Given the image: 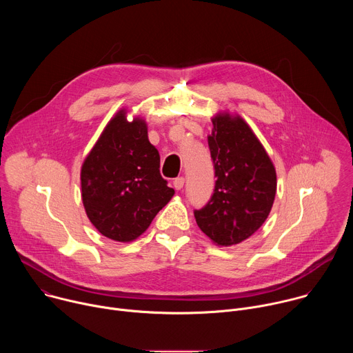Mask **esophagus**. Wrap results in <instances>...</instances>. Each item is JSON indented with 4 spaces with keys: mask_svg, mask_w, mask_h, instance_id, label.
Here are the masks:
<instances>
[{
    "mask_svg": "<svg viewBox=\"0 0 353 353\" xmlns=\"http://www.w3.org/2000/svg\"><path fill=\"white\" fill-rule=\"evenodd\" d=\"M173 185H174L176 190H181L183 185H184V177H177V179H174Z\"/></svg>",
    "mask_w": 353,
    "mask_h": 353,
    "instance_id": "1",
    "label": "esophagus"
}]
</instances>
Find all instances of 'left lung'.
Instances as JSON below:
<instances>
[{
  "label": "left lung",
  "instance_id": "8db88e82",
  "mask_svg": "<svg viewBox=\"0 0 353 353\" xmlns=\"http://www.w3.org/2000/svg\"><path fill=\"white\" fill-rule=\"evenodd\" d=\"M212 124L208 145L215 190L194 216L216 245L229 247L254 234L268 218L276 194V172L265 148L239 114L219 112Z\"/></svg>",
  "mask_w": 353,
  "mask_h": 353
}]
</instances>
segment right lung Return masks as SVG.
<instances>
[{
	"mask_svg": "<svg viewBox=\"0 0 353 353\" xmlns=\"http://www.w3.org/2000/svg\"><path fill=\"white\" fill-rule=\"evenodd\" d=\"M158 149L148 139L142 117L127 120L119 110L81 168L85 212L92 225L114 241L138 239L174 195L159 172Z\"/></svg>",
	"mask_w": 353,
	"mask_h": 353,
	"instance_id": "add662e5",
	"label": "right lung"
}]
</instances>
